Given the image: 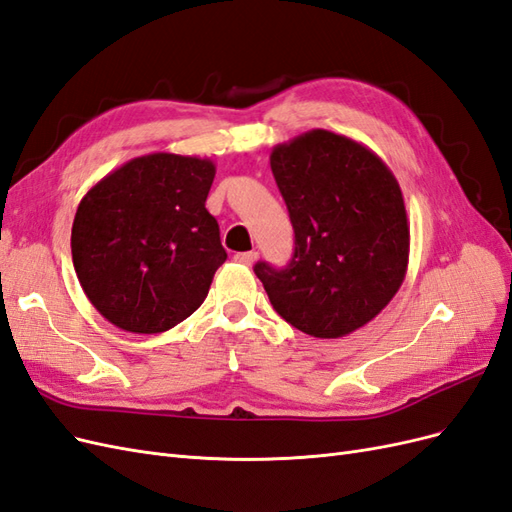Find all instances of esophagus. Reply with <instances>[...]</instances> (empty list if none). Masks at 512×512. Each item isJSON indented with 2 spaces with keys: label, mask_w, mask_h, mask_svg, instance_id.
Here are the masks:
<instances>
[{
  "label": "esophagus",
  "mask_w": 512,
  "mask_h": 512,
  "mask_svg": "<svg viewBox=\"0 0 512 512\" xmlns=\"http://www.w3.org/2000/svg\"><path fill=\"white\" fill-rule=\"evenodd\" d=\"M256 258H258V252H239V254H235V260L241 262V265H247V267L254 265Z\"/></svg>",
  "instance_id": "1"
}]
</instances>
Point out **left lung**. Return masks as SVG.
Segmentation results:
<instances>
[{"instance_id":"1","label":"left lung","mask_w":512,"mask_h":512,"mask_svg":"<svg viewBox=\"0 0 512 512\" xmlns=\"http://www.w3.org/2000/svg\"><path fill=\"white\" fill-rule=\"evenodd\" d=\"M271 170L294 228L288 267H254L273 309L320 339L365 327L408 271L410 224L391 168L348 136L309 130L273 147Z\"/></svg>"}]
</instances>
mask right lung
Instances as JSON below:
<instances>
[{
  "mask_svg": "<svg viewBox=\"0 0 512 512\" xmlns=\"http://www.w3.org/2000/svg\"><path fill=\"white\" fill-rule=\"evenodd\" d=\"M213 177L207 158L158 151L115 168L83 196L70 239L74 271L115 327L162 333L205 301L226 260L205 207Z\"/></svg>",
  "mask_w": 512,
  "mask_h": 512,
  "instance_id": "1",
  "label": "right lung"
}]
</instances>
